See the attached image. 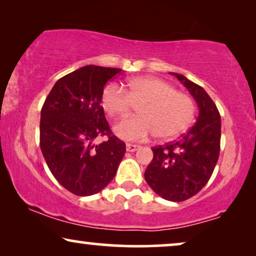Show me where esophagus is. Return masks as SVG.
<instances>
[{
    "mask_svg": "<svg viewBox=\"0 0 256 256\" xmlns=\"http://www.w3.org/2000/svg\"><path fill=\"white\" fill-rule=\"evenodd\" d=\"M140 148V146L136 145V144H126V151L128 152H134Z\"/></svg>",
    "mask_w": 256,
    "mask_h": 256,
    "instance_id": "obj_1",
    "label": "esophagus"
}]
</instances>
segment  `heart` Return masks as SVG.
I'll return each instance as SVG.
<instances>
[{
	"instance_id": "1",
	"label": "heart",
	"mask_w": 256,
	"mask_h": 256,
	"mask_svg": "<svg viewBox=\"0 0 256 256\" xmlns=\"http://www.w3.org/2000/svg\"><path fill=\"white\" fill-rule=\"evenodd\" d=\"M125 91L117 84H108L102 94V106L110 117L126 116L132 105H139L137 117L122 119L114 126L122 140L142 142L156 134L159 139L182 134L193 120L194 102L178 92L168 82L156 77L132 78Z\"/></svg>"
}]
</instances>
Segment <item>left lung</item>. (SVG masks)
<instances>
[{
	"mask_svg": "<svg viewBox=\"0 0 256 256\" xmlns=\"http://www.w3.org/2000/svg\"><path fill=\"white\" fill-rule=\"evenodd\" d=\"M192 94L199 108L194 124L182 138L153 148L145 171L148 186L170 202H184L208 182L220 153L221 119L216 105L204 88L182 74L171 72Z\"/></svg>",
	"mask_w": 256,
	"mask_h": 256,
	"instance_id": "8db88e82",
	"label": "left lung"
}]
</instances>
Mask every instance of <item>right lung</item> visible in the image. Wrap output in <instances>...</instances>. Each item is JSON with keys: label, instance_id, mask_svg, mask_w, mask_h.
I'll return each instance as SVG.
<instances>
[{"label": "right lung", "instance_id": "right-lung-1", "mask_svg": "<svg viewBox=\"0 0 256 256\" xmlns=\"http://www.w3.org/2000/svg\"><path fill=\"white\" fill-rule=\"evenodd\" d=\"M122 69L85 66L60 78L40 111V145L60 185L80 196L100 192L114 178L125 142L112 134L102 106L108 80ZM108 135L102 144L97 136Z\"/></svg>", "mask_w": 256, "mask_h": 256}]
</instances>
